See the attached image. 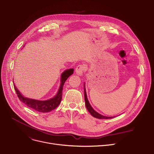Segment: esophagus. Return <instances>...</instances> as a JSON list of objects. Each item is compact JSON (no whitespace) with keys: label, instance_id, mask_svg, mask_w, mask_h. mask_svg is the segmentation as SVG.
I'll list each match as a JSON object with an SVG mask.
<instances>
[{"label":"esophagus","instance_id":"obj_1","mask_svg":"<svg viewBox=\"0 0 154 154\" xmlns=\"http://www.w3.org/2000/svg\"><path fill=\"white\" fill-rule=\"evenodd\" d=\"M85 67L83 65H79L77 66L76 69H75V72L76 74L79 75H82L84 72L85 70Z\"/></svg>","mask_w":154,"mask_h":154}]
</instances>
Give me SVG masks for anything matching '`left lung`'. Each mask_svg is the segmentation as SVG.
Listing matches in <instances>:
<instances>
[{
    "instance_id": "left-lung-1",
    "label": "left lung",
    "mask_w": 154,
    "mask_h": 154,
    "mask_svg": "<svg viewBox=\"0 0 154 154\" xmlns=\"http://www.w3.org/2000/svg\"><path fill=\"white\" fill-rule=\"evenodd\" d=\"M84 97H85V105L86 108L88 109V112L91 115V116H93L94 117L98 118V119H110L114 117H111V116H105L103 115H101L99 114L98 112L95 111L93 108H92L89 103V101L88 100L87 97V93H86V90H85V84H84Z\"/></svg>"
}]
</instances>
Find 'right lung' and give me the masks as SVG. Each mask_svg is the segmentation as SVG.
<instances>
[{"label":"right lung","instance_id":"right-lung-1","mask_svg":"<svg viewBox=\"0 0 154 154\" xmlns=\"http://www.w3.org/2000/svg\"><path fill=\"white\" fill-rule=\"evenodd\" d=\"M74 73V69H69L64 71L60 77V85L57 94L52 98L48 100H37L25 97L20 93L16 86L14 85L15 90L20 100L27 106L32 108L37 111L42 112H47L56 108L60 104L62 99L63 90L65 82L67 78Z\"/></svg>","mask_w":154,"mask_h":154}]
</instances>
